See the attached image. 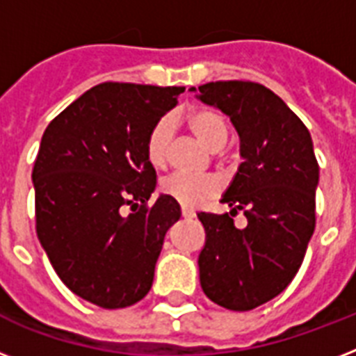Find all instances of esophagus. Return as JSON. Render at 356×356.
Instances as JSON below:
<instances>
[{
	"label": "esophagus",
	"instance_id": "esophagus-1",
	"mask_svg": "<svg viewBox=\"0 0 356 356\" xmlns=\"http://www.w3.org/2000/svg\"><path fill=\"white\" fill-rule=\"evenodd\" d=\"M183 218H184V220H194L195 212L188 211V209H183Z\"/></svg>",
	"mask_w": 356,
	"mask_h": 356
}]
</instances>
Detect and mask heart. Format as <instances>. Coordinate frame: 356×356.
Instances as JSON below:
<instances>
[{"instance_id":"b5f03b06","label":"heart","mask_w":356,"mask_h":356,"mask_svg":"<svg viewBox=\"0 0 356 356\" xmlns=\"http://www.w3.org/2000/svg\"><path fill=\"white\" fill-rule=\"evenodd\" d=\"M188 129L211 151H220L229 140V123L223 114L212 108H195L186 116ZM172 145V123L161 120L145 138V159L153 168H164ZM222 184L214 175L175 173L161 183V192L184 209H200L220 194Z\"/></svg>"}]
</instances>
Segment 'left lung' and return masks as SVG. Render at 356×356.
<instances>
[{
	"label": "left lung",
	"mask_w": 356,
	"mask_h": 356,
	"mask_svg": "<svg viewBox=\"0 0 356 356\" xmlns=\"http://www.w3.org/2000/svg\"><path fill=\"white\" fill-rule=\"evenodd\" d=\"M197 99L227 114L240 136V156L222 203L225 214H197L205 227L200 282L223 309L253 310L292 282L316 227L320 168L309 129L281 97L249 81L201 85ZM243 210L248 225L232 216Z\"/></svg>",
	"instance_id": "1"
}]
</instances>
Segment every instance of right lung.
Listing matches in <instances>:
<instances>
[{
	"mask_svg": "<svg viewBox=\"0 0 356 356\" xmlns=\"http://www.w3.org/2000/svg\"><path fill=\"white\" fill-rule=\"evenodd\" d=\"M183 92L102 83L44 131L33 168L36 234L60 281L102 309L145 298L166 231L181 218L164 194L147 205L156 173L145 138Z\"/></svg>",
	"mask_w": 356,
	"mask_h": 356,
	"instance_id": "1",
	"label": "right lung"
}]
</instances>
